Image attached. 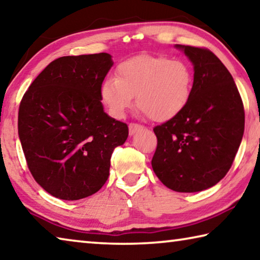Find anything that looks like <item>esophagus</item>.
Instances as JSON below:
<instances>
[{
	"mask_svg": "<svg viewBox=\"0 0 260 260\" xmlns=\"http://www.w3.org/2000/svg\"><path fill=\"white\" fill-rule=\"evenodd\" d=\"M142 129H143V126H141L139 124H129V126H128L129 135H134L135 133H138V132L142 131Z\"/></svg>",
	"mask_w": 260,
	"mask_h": 260,
	"instance_id": "1",
	"label": "esophagus"
}]
</instances>
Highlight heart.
<instances>
[{
	"label": "heart",
	"instance_id": "obj_1",
	"mask_svg": "<svg viewBox=\"0 0 260 260\" xmlns=\"http://www.w3.org/2000/svg\"><path fill=\"white\" fill-rule=\"evenodd\" d=\"M192 73L182 60L141 55L121 61L116 78L102 82L100 95L109 113L124 117L134 102L141 112L158 122L178 117L191 96Z\"/></svg>",
	"mask_w": 260,
	"mask_h": 260
}]
</instances>
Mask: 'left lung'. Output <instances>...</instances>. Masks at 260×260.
<instances>
[{
  "label": "left lung",
  "instance_id": "8db88e82",
  "mask_svg": "<svg viewBox=\"0 0 260 260\" xmlns=\"http://www.w3.org/2000/svg\"><path fill=\"white\" fill-rule=\"evenodd\" d=\"M193 65L186 109L156 126L152 170L167 188L196 192L230 171L244 133V109L232 74L212 51L175 45Z\"/></svg>",
  "mask_w": 260,
  "mask_h": 260
}]
</instances>
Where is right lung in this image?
Masks as SVG:
<instances>
[{
	"label": "right lung",
	"instance_id": "obj_1",
	"mask_svg": "<svg viewBox=\"0 0 260 260\" xmlns=\"http://www.w3.org/2000/svg\"><path fill=\"white\" fill-rule=\"evenodd\" d=\"M113 60L107 52L64 56L35 78L23 96L18 134L27 166L57 199L77 201L107 182L114 148L128 127L104 112L100 88Z\"/></svg>",
	"mask_w": 260,
	"mask_h": 260
}]
</instances>
